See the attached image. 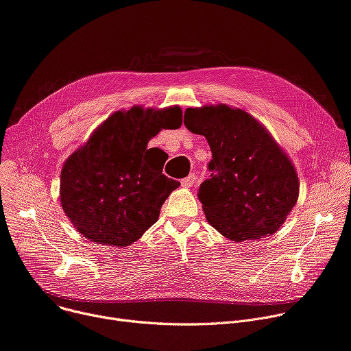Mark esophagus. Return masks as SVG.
I'll use <instances>...</instances> for the list:
<instances>
[{
	"label": "esophagus",
	"mask_w": 351,
	"mask_h": 351,
	"mask_svg": "<svg viewBox=\"0 0 351 351\" xmlns=\"http://www.w3.org/2000/svg\"><path fill=\"white\" fill-rule=\"evenodd\" d=\"M195 182H196V175L195 173H191L188 178H184V179H182V186L183 188H192V186L195 184Z\"/></svg>",
	"instance_id": "34e87169"
}]
</instances>
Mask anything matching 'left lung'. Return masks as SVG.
<instances>
[{
  "mask_svg": "<svg viewBox=\"0 0 351 351\" xmlns=\"http://www.w3.org/2000/svg\"><path fill=\"white\" fill-rule=\"evenodd\" d=\"M183 123L206 136L213 154L212 175L199 188L207 221L237 243L278 231L298 200L299 180L268 130L226 104L186 108Z\"/></svg>",
  "mask_w": 351,
  "mask_h": 351,
  "instance_id": "obj_1",
  "label": "left lung"
}]
</instances>
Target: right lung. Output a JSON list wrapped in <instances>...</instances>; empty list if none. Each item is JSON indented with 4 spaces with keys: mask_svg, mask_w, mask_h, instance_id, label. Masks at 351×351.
<instances>
[{
    "mask_svg": "<svg viewBox=\"0 0 351 351\" xmlns=\"http://www.w3.org/2000/svg\"><path fill=\"white\" fill-rule=\"evenodd\" d=\"M180 125L179 106H134L111 114L66 159L60 204L82 236L127 247L156 223L162 204L180 183L162 173L167 154L147 145L160 130ZM154 149L157 152L151 154Z\"/></svg>",
    "mask_w": 351,
    "mask_h": 351,
    "instance_id": "add662e5",
    "label": "right lung"
}]
</instances>
